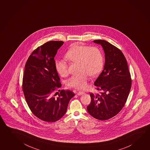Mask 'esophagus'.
<instances>
[{
	"mask_svg": "<svg viewBox=\"0 0 150 150\" xmlns=\"http://www.w3.org/2000/svg\"><path fill=\"white\" fill-rule=\"evenodd\" d=\"M85 93L84 92H83V91H78V93H77V95H83Z\"/></svg>",
	"mask_w": 150,
	"mask_h": 150,
	"instance_id": "1",
	"label": "esophagus"
}]
</instances>
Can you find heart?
I'll use <instances>...</instances> for the list:
<instances>
[{
    "mask_svg": "<svg viewBox=\"0 0 150 150\" xmlns=\"http://www.w3.org/2000/svg\"><path fill=\"white\" fill-rule=\"evenodd\" d=\"M65 59L72 62L80 63L81 73L74 75L67 80L69 87L79 89L87 88L89 75L95 77L100 74L104 67V57L97 46H90L76 43L68 50L65 55ZM55 68L61 76L68 74V64L64 60H57Z\"/></svg>",
    "mask_w": 150,
    "mask_h": 150,
    "instance_id": "1",
    "label": "heart"
}]
</instances>
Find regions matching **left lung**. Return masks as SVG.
<instances>
[{"mask_svg": "<svg viewBox=\"0 0 150 150\" xmlns=\"http://www.w3.org/2000/svg\"><path fill=\"white\" fill-rule=\"evenodd\" d=\"M104 49V69L94 85L98 93H90L91 102L87 107L96 119L105 120L116 115L124 106L132 86L131 74L122 52L105 40H94Z\"/></svg>", "mask_w": 150, "mask_h": 150, "instance_id": "8db88e82", "label": "left lung"}]
</instances>
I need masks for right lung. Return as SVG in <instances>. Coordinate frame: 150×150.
Listing matches in <instances>:
<instances>
[{
    "label": "right lung",
    "mask_w": 150,
    "mask_h": 150,
    "mask_svg": "<svg viewBox=\"0 0 150 150\" xmlns=\"http://www.w3.org/2000/svg\"><path fill=\"white\" fill-rule=\"evenodd\" d=\"M63 41H51L39 46L28 58L23 78V90L31 112L47 122L60 120L74 96L70 90L56 91L61 87L54 57Z\"/></svg>",
    "instance_id": "right-lung-1"
}]
</instances>
